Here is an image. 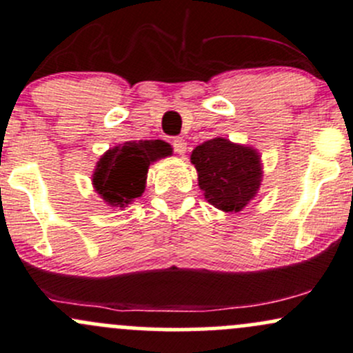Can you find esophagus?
<instances>
[{
    "label": "esophagus",
    "instance_id": "obj_1",
    "mask_svg": "<svg viewBox=\"0 0 353 353\" xmlns=\"http://www.w3.org/2000/svg\"><path fill=\"white\" fill-rule=\"evenodd\" d=\"M173 150H175L178 154H185L187 152V141L183 137H175L173 139Z\"/></svg>",
    "mask_w": 353,
    "mask_h": 353
}]
</instances>
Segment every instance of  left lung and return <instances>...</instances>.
<instances>
[{
	"mask_svg": "<svg viewBox=\"0 0 353 353\" xmlns=\"http://www.w3.org/2000/svg\"><path fill=\"white\" fill-rule=\"evenodd\" d=\"M190 159L197 168L203 197L217 209L238 212L255 197L261 166L252 148L216 137L195 148Z\"/></svg>",
	"mask_w": 353,
	"mask_h": 353,
	"instance_id": "left-lung-1",
	"label": "left lung"
}]
</instances>
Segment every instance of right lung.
<instances>
[{
  "label": "right lung",
  "mask_w": 353,
  "mask_h": 353,
  "mask_svg": "<svg viewBox=\"0 0 353 353\" xmlns=\"http://www.w3.org/2000/svg\"><path fill=\"white\" fill-rule=\"evenodd\" d=\"M172 154L165 141H132L108 150L93 173L95 190L110 205L123 207L144 192L148 168L152 161Z\"/></svg>",
  "instance_id": "add662e5"
}]
</instances>
